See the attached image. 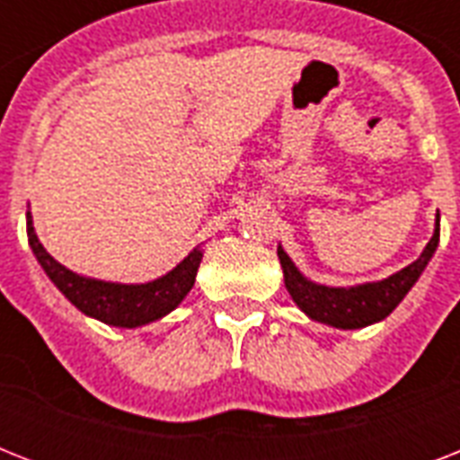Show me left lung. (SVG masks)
<instances>
[{
	"label": "left lung",
	"instance_id": "obj_1",
	"mask_svg": "<svg viewBox=\"0 0 460 460\" xmlns=\"http://www.w3.org/2000/svg\"><path fill=\"white\" fill-rule=\"evenodd\" d=\"M437 245H439V212L435 219V234L425 245V251L420 252V258L386 279L365 281L356 287H324V284L307 279L281 248V243L277 248V255L284 270L287 291L310 320L334 329H363L375 322H382L396 310V305L415 287V281L420 279V274L425 272V267L435 255Z\"/></svg>",
	"mask_w": 460,
	"mask_h": 460
}]
</instances>
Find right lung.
Listing matches in <instances>:
<instances>
[{
    "instance_id": "obj_1",
    "label": "right lung",
    "mask_w": 460,
    "mask_h": 460,
    "mask_svg": "<svg viewBox=\"0 0 460 460\" xmlns=\"http://www.w3.org/2000/svg\"><path fill=\"white\" fill-rule=\"evenodd\" d=\"M25 229H28V243L32 255L38 258L40 267L45 270L54 287L66 296L83 314L93 320H100L110 327L136 329L146 327L150 322H157L179 307L186 298L188 291L193 288L195 274L202 262V248H193L179 265L166 274L157 277L146 284H121V281H104L95 277H83V274L68 270L45 251L40 243L32 215L25 212Z\"/></svg>"
}]
</instances>
